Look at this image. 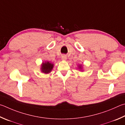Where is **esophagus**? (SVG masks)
Segmentation results:
<instances>
[{
	"label": "esophagus",
	"instance_id": "1",
	"mask_svg": "<svg viewBox=\"0 0 125 125\" xmlns=\"http://www.w3.org/2000/svg\"><path fill=\"white\" fill-rule=\"evenodd\" d=\"M62 60L63 61H65L67 60V56L65 55H63L62 56Z\"/></svg>",
	"mask_w": 125,
	"mask_h": 125
}]
</instances>
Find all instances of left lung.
<instances>
[{
    "label": "left lung",
    "mask_w": 125,
    "mask_h": 125,
    "mask_svg": "<svg viewBox=\"0 0 125 125\" xmlns=\"http://www.w3.org/2000/svg\"><path fill=\"white\" fill-rule=\"evenodd\" d=\"M79 68H80V69H82V68H81V65H79Z\"/></svg>",
    "instance_id": "1"
}]
</instances>
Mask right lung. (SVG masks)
<instances>
[{
  "label": "right lung",
  "instance_id": "right-lung-1",
  "mask_svg": "<svg viewBox=\"0 0 125 125\" xmlns=\"http://www.w3.org/2000/svg\"><path fill=\"white\" fill-rule=\"evenodd\" d=\"M53 68V64L49 62V61L43 62L41 67V70L45 74H48L51 72Z\"/></svg>",
  "mask_w": 125,
  "mask_h": 125
}]
</instances>
